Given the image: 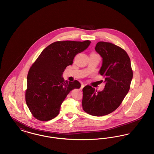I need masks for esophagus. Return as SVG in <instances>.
I'll use <instances>...</instances> for the list:
<instances>
[{
    "instance_id": "34e87169",
    "label": "esophagus",
    "mask_w": 154,
    "mask_h": 154,
    "mask_svg": "<svg viewBox=\"0 0 154 154\" xmlns=\"http://www.w3.org/2000/svg\"><path fill=\"white\" fill-rule=\"evenodd\" d=\"M84 85H83V84H82L81 85V87L80 89L81 91L82 89V88H84Z\"/></svg>"
}]
</instances>
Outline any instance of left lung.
<instances>
[{"label": "left lung", "mask_w": 154, "mask_h": 154, "mask_svg": "<svg viewBox=\"0 0 154 154\" xmlns=\"http://www.w3.org/2000/svg\"><path fill=\"white\" fill-rule=\"evenodd\" d=\"M96 51L102 58L99 73L106 85L102 91L90 85L84 87L82 109L90 115L100 117L116 110L130 89L133 78L131 60L122 48L111 43L99 42Z\"/></svg>", "instance_id": "8db88e82"}]
</instances>
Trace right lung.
<instances>
[{"label": "right lung", "instance_id": "add662e5", "mask_svg": "<svg viewBox=\"0 0 154 154\" xmlns=\"http://www.w3.org/2000/svg\"><path fill=\"white\" fill-rule=\"evenodd\" d=\"M91 43L84 42H56L47 47L30 68L25 92L26 104L37 119L47 121L59 114L60 106L69 93L80 88L78 81L68 82L62 77L74 57Z\"/></svg>", "mask_w": 154, "mask_h": 154}]
</instances>
